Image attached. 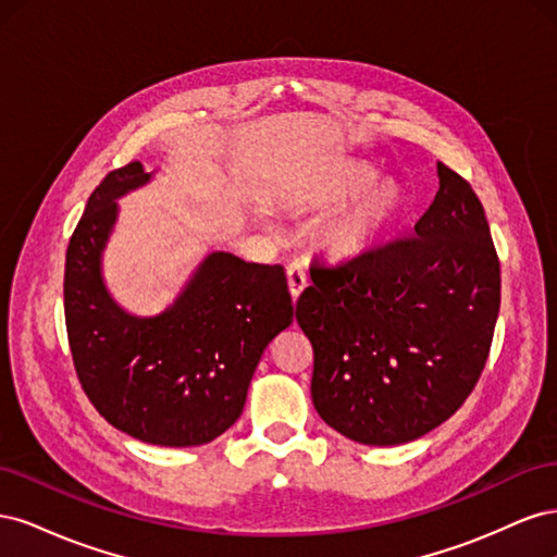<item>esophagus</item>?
<instances>
[{
	"label": "esophagus",
	"mask_w": 557,
	"mask_h": 557,
	"mask_svg": "<svg viewBox=\"0 0 557 557\" xmlns=\"http://www.w3.org/2000/svg\"><path fill=\"white\" fill-rule=\"evenodd\" d=\"M309 285V276H307V269L301 267L299 262H293L288 267V288H290V295L297 299L301 295V290H305Z\"/></svg>",
	"instance_id": "obj_1"
}]
</instances>
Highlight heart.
<instances>
[{
	"mask_svg": "<svg viewBox=\"0 0 557 557\" xmlns=\"http://www.w3.org/2000/svg\"><path fill=\"white\" fill-rule=\"evenodd\" d=\"M374 170L367 164H350L325 190V199L339 201L356 195L369 181ZM401 207V190L395 181H379L369 185L346 209L334 213L320 230V244L334 258H356L372 248L385 227L395 221Z\"/></svg>",
	"mask_w": 557,
	"mask_h": 557,
	"instance_id": "heart-1",
	"label": "heart"
}]
</instances>
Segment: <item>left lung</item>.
Segmentation results:
<instances>
[{
	"instance_id": "obj_1",
	"label": "left lung",
	"mask_w": 557,
	"mask_h": 557,
	"mask_svg": "<svg viewBox=\"0 0 557 557\" xmlns=\"http://www.w3.org/2000/svg\"><path fill=\"white\" fill-rule=\"evenodd\" d=\"M440 190L413 234L311 264L297 323L313 346L318 416L352 442L397 446L442 425L474 391L499 313V258L469 181Z\"/></svg>"
}]
</instances>
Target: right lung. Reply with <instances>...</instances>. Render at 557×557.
Listing matches in <instances>:
<instances>
[{
  "mask_svg": "<svg viewBox=\"0 0 557 557\" xmlns=\"http://www.w3.org/2000/svg\"><path fill=\"white\" fill-rule=\"evenodd\" d=\"M148 178L134 160L90 195L66 248V336L83 393L115 430L156 446H201L242 416L267 344L293 323V299L281 264L221 250L170 311L134 318L115 307L99 256L115 221V197Z\"/></svg>",
  "mask_w": 557,
  "mask_h": 557,
  "instance_id": "1",
  "label": "right lung"
}]
</instances>
